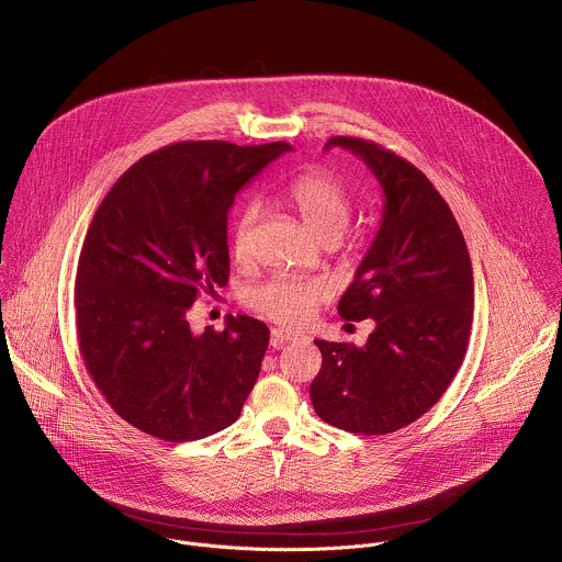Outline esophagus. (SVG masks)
Returning a JSON list of instances; mask_svg holds the SVG:
<instances>
[{
	"instance_id": "esophagus-1",
	"label": "esophagus",
	"mask_w": 562,
	"mask_h": 562,
	"mask_svg": "<svg viewBox=\"0 0 562 562\" xmlns=\"http://www.w3.org/2000/svg\"><path fill=\"white\" fill-rule=\"evenodd\" d=\"M300 335L295 330H289V328H271V346L280 348L284 341H291V339H297Z\"/></svg>"
}]
</instances>
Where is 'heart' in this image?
Here are the masks:
<instances>
[{"instance_id":"b5f03b06","label":"heart","mask_w":562,"mask_h":562,"mask_svg":"<svg viewBox=\"0 0 562 562\" xmlns=\"http://www.w3.org/2000/svg\"><path fill=\"white\" fill-rule=\"evenodd\" d=\"M286 203L317 243H337L350 223V196L324 171L297 176L286 187ZM256 221V205H247L238 214L234 225V254L238 260L249 256V236ZM324 300L326 289L322 282L300 278H276L249 293V304L280 324H304Z\"/></svg>"}]
</instances>
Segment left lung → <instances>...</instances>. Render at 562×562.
I'll return each mask as SVG.
<instances>
[{
  "label": "left lung",
  "mask_w": 562,
  "mask_h": 562,
  "mask_svg": "<svg viewBox=\"0 0 562 562\" xmlns=\"http://www.w3.org/2000/svg\"><path fill=\"white\" fill-rule=\"evenodd\" d=\"M335 145L384 190L380 229L337 304L344 319H375V330L363 346L315 339L322 368L311 402L335 428L389 435L428 413L457 375L474 313L472 262L424 171L372 140L333 136L324 149Z\"/></svg>",
  "instance_id": "obj_1"
}]
</instances>
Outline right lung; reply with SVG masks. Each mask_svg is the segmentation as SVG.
<instances>
[{
	"instance_id": "obj_1",
	"label": "right lung",
	"mask_w": 562,
	"mask_h": 562,
	"mask_svg": "<svg viewBox=\"0 0 562 562\" xmlns=\"http://www.w3.org/2000/svg\"><path fill=\"white\" fill-rule=\"evenodd\" d=\"M289 143L182 140L143 156L101 201L75 278L79 348L92 382L134 428L171 443L232 426L269 328L229 315L194 333L187 311L229 282L227 214Z\"/></svg>"
}]
</instances>
